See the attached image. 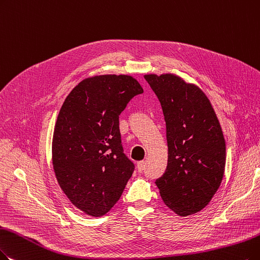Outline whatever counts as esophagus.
<instances>
[{"mask_svg":"<svg viewBox=\"0 0 260 260\" xmlns=\"http://www.w3.org/2000/svg\"><path fill=\"white\" fill-rule=\"evenodd\" d=\"M145 165H146V163H145V161H140V162H138L137 168H138V171H139L140 173H142V172L145 170Z\"/></svg>","mask_w":260,"mask_h":260,"instance_id":"esophagus-1","label":"esophagus"}]
</instances>
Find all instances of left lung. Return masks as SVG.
<instances>
[{"label": "left lung", "mask_w": 260, "mask_h": 260, "mask_svg": "<svg viewBox=\"0 0 260 260\" xmlns=\"http://www.w3.org/2000/svg\"><path fill=\"white\" fill-rule=\"evenodd\" d=\"M166 123L168 166L157 179L164 204L179 216L200 212L219 190L226 145L210 100L193 83L174 74L145 75Z\"/></svg>", "instance_id": "1"}]
</instances>
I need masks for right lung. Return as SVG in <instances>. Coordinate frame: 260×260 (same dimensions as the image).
Returning a JSON list of instances; mask_svg holds the SVG:
<instances>
[{
	"label": "right lung",
	"instance_id": "1",
	"mask_svg": "<svg viewBox=\"0 0 260 260\" xmlns=\"http://www.w3.org/2000/svg\"><path fill=\"white\" fill-rule=\"evenodd\" d=\"M143 91L128 75L94 76L72 88L59 110L52 138L54 174L71 204L87 215L107 214L132 176L119 115Z\"/></svg>",
	"mask_w": 260,
	"mask_h": 260
}]
</instances>
